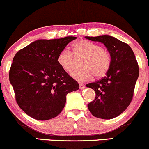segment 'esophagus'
I'll return each mask as SVG.
<instances>
[{
  "instance_id": "obj_1",
  "label": "esophagus",
  "mask_w": 149,
  "mask_h": 149,
  "mask_svg": "<svg viewBox=\"0 0 149 149\" xmlns=\"http://www.w3.org/2000/svg\"><path fill=\"white\" fill-rule=\"evenodd\" d=\"M79 88L80 90H83V89H84L85 88V86L83 84H82V83H80L79 84Z\"/></svg>"
}]
</instances>
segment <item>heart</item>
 Segmentation results:
<instances>
[{"instance_id": "1", "label": "heart", "mask_w": 149, "mask_h": 149, "mask_svg": "<svg viewBox=\"0 0 149 149\" xmlns=\"http://www.w3.org/2000/svg\"><path fill=\"white\" fill-rule=\"evenodd\" d=\"M72 49L76 57H83L80 64L83 68L75 70L71 73L75 80L79 82L88 81L93 76L100 78L110 70L111 54L98 44L85 40H80L73 44ZM72 54L66 49H63L57 56L58 64L66 72L72 71L76 66V60Z\"/></svg>"}]
</instances>
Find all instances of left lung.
I'll list each match as a JSON object with an SVG mask.
<instances>
[{
	"mask_svg": "<svg viewBox=\"0 0 149 149\" xmlns=\"http://www.w3.org/2000/svg\"><path fill=\"white\" fill-rule=\"evenodd\" d=\"M85 38L104 43L112 57L107 76L86 85L96 93L95 100L88 104V109L99 118H113L122 113L132 100L139 65L132 49L125 42L108 35Z\"/></svg>",
	"mask_w": 149,
	"mask_h": 149,
	"instance_id": "obj_1",
	"label": "left lung"
}]
</instances>
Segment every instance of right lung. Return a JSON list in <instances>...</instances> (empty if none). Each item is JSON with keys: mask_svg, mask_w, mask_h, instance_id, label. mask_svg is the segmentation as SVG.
Instances as JSON below:
<instances>
[{"mask_svg": "<svg viewBox=\"0 0 149 149\" xmlns=\"http://www.w3.org/2000/svg\"><path fill=\"white\" fill-rule=\"evenodd\" d=\"M76 37L36 40L13 58L9 79L20 109L38 120L56 117L66 95L79 89L78 82L59 66L57 56Z\"/></svg>", "mask_w": 149, "mask_h": 149, "instance_id": "right-lung-1", "label": "right lung"}]
</instances>
